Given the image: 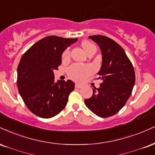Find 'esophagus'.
I'll use <instances>...</instances> for the list:
<instances>
[{
    "label": "esophagus",
    "instance_id": "34e87169",
    "mask_svg": "<svg viewBox=\"0 0 155 155\" xmlns=\"http://www.w3.org/2000/svg\"><path fill=\"white\" fill-rule=\"evenodd\" d=\"M75 87L76 89H80V88H81V87H82V85L79 84H76L75 85Z\"/></svg>",
    "mask_w": 155,
    "mask_h": 155
}]
</instances>
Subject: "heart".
I'll use <instances>...</instances> for the list:
<instances>
[{
  "label": "heart",
  "mask_w": 155,
  "mask_h": 155,
  "mask_svg": "<svg viewBox=\"0 0 155 155\" xmlns=\"http://www.w3.org/2000/svg\"><path fill=\"white\" fill-rule=\"evenodd\" d=\"M81 47L87 55H89L91 53H95L97 50L96 46L92 42L87 40L83 41L81 42ZM69 50L66 49L62 54V59L67 60L69 58ZM90 72L91 70L89 67L81 66L79 64H74L68 69V74L71 79L77 81H82L87 77V76L90 74Z\"/></svg>",
  "instance_id": "1"
}]
</instances>
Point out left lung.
<instances>
[{"label": "left lung", "mask_w": 155, "mask_h": 155, "mask_svg": "<svg viewBox=\"0 0 155 155\" xmlns=\"http://www.w3.org/2000/svg\"><path fill=\"white\" fill-rule=\"evenodd\" d=\"M102 52V66L98 75L102 81L93 94L84 100L86 106L101 118L116 114L131 96L135 84L133 65L124 50L114 40L102 35H92Z\"/></svg>", "instance_id": "left-lung-1"}]
</instances>
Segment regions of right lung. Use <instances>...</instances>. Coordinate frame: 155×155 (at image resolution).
Wrapping results in <instances>:
<instances>
[{
  "label": "right lung",
  "instance_id": "obj_1",
  "mask_svg": "<svg viewBox=\"0 0 155 155\" xmlns=\"http://www.w3.org/2000/svg\"><path fill=\"white\" fill-rule=\"evenodd\" d=\"M77 38L48 36L22 55L17 68V87L28 109L42 118L55 116L66 107L74 89L71 80L55 82L54 71L61 64L63 52Z\"/></svg>",
  "mask_w": 155,
  "mask_h": 155
}]
</instances>
